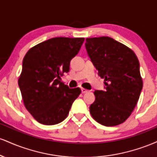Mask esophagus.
I'll return each mask as SVG.
<instances>
[{"mask_svg": "<svg viewBox=\"0 0 157 157\" xmlns=\"http://www.w3.org/2000/svg\"><path fill=\"white\" fill-rule=\"evenodd\" d=\"M89 90L86 89H83V88H81V92H82V94H85V93H87L89 92Z\"/></svg>", "mask_w": 157, "mask_h": 157, "instance_id": "1", "label": "esophagus"}]
</instances>
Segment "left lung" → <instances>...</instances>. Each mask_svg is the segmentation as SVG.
I'll list each match as a JSON object with an SVG mask.
<instances>
[{"label": "left lung", "instance_id": "1", "mask_svg": "<svg viewBox=\"0 0 157 157\" xmlns=\"http://www.w3.org/2000/svg\"><path fill=\"white\" fill-rule=\"evenodd\" d=\"M86 40L88 55L99 76L105 79V90L94 91L90 113L101 125H120L134 111L142 89L137 57L131 48L111 37Z\"/></svg>", "mask_w": 157, "mask_h": 157}]
</instances>
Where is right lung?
<instances>
[{
  "instance_id": "obj_1",
  "label": "right lung",
  "mask_w": 157,
  "mask_h": 157,
  "mask_svg": "<svg viewBox=\"0 0 157 157\" xmlns=\"http://www.w3.org/2000/svg\"><path fill=\"white\" fill-rule=\"evenodd\" d=\"M83 37H54L30 48L23 60L18 86L25 107L37 122L55 125L67 117L80 88L69 89L60 76L69 71L70 61Z\"/></svg>"
}]
</instances>
